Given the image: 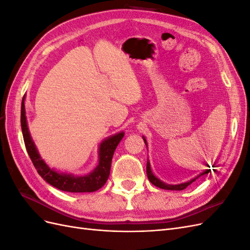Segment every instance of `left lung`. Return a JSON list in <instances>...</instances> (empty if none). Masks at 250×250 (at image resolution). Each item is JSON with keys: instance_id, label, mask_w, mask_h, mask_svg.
Listing matches in <instances>:
<instances>
[{"instance_id": "8db88e82", "label": "left lung", "mask_w": 250, "mask_h": 250, "mask_svg": "<svg viewBox=\"0 0 250 250\" xmlns=\"http://www.w3.org/2000/svg\"><path fill=\"white\" fill-rule=\"evenodd\" d=\"M143 140H144V142H145L146 146H147V142H146L145 138L143 137ZM208 167L209 168V166H208ZM211 167L215 168V164H214L213 166H211ZM146 170H147V176H148V179H149V181H150L151 184L154 185V186H155V187H157V188H164V190H172V191H181V190H185V188H186L188 185H191L192 183H194V181H195L196 179L199 178V177H200V176H202V175H204V174H208V173H209V172H210V169H208V170H206L204 172L200 173L197 177H195V178L191 179L190 181H188V183L179 184V185H167V184L163 183L162 180H160V179H158L156 176H154V175H153L152 171H151V167H150V163H149V161L147 162V168H146Z\"/></svg>"}]
</instances>
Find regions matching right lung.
I'll return each instance as SVG.
<instances>
[{
    "instance_id": "obj_1",
    "label": "right lung",
    "mask_w": 250,
    "mask_h": 250,
    "mask_svg": "<svg viewBox=\"0 0 250 250\" xmlns=\"http://www.w3.org/2000/svg\"><path fill=\"white\" fill-rule=\"evenodd\" d=\"M25 96L22 97L21 108V125L22 137H24L25 146L27 152L31 158L35 169L39 172L40 175L46 180L48 184L55 187L59 190L71 193H86V192H95L102 188L106 183L109 173L111 160L113 152L119 145V143L124 137V132H119L108 139L104 140L99 147V164L93 172L85 176H75L72 174L66 173H58L55 170L51 169L49 166L43 162L41 157L39 151H37L34 142L30 135L26 111H25Z\"/></svg>"
}]
</instances>
